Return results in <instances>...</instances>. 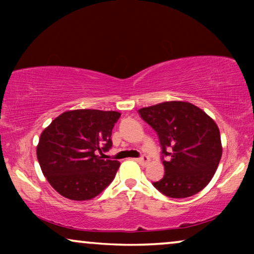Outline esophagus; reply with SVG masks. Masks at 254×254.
I'll list each match as a JSON object with an SVG mask.
<instances>
[{"label": "esophagus", "mask_w": 254, "mask_h": 254, "mask_svg": "<svg viewBox=\"0 0 254 254\" xmlns=\"http://www.w3.org/2000/svg\"><path fill=\"white\" fill-rule=\"evenodd\" d=\"M136 161H137L138 163H140L141 165H145V164H147V163L149 162V157H148L147 155H142L141 157H138V158L136 159Z\"/></svg>", "instance_id": "obj_1"}]
</instances>
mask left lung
<instances>
[{"mask_svg":"<svg viewBox=\"0 0 254 254\" xmlns=\"http://www.w3.org/2000/svg\"><path fill=\"white\" fill-rule=\"evenodd\" d=\"M162 148L164 176L152 185L169 197H189L208 185L222 156L217 125L186 102H165L138 110Z\"/></svg>","mask_w":254,"mask_h":254,"instance_id":"1","label":"left lung"}]
</instances>
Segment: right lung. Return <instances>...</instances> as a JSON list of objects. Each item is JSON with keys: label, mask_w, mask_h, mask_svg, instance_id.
<instances>
[{"label": "right lung", "mask_w": 254, "mask_h": 254, "mask_svg": "<svg viewBox=\"0 0 254 254\" xmlns=\"http://www.w3.org/2000/svg\"><path fill=\"white\" fill-rule=\"evenodd\" d=\"M116 111H67L40 135L37 157L51 186L70 200H90L112 183L120 163L104 159L112 147Z\"/></svg>", "instance_id": "right-lung-1"}]
</instances>
